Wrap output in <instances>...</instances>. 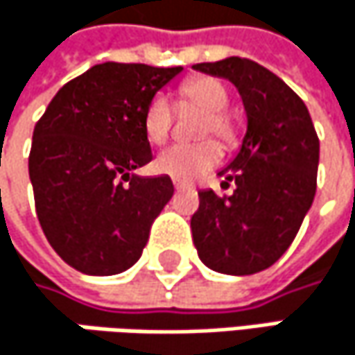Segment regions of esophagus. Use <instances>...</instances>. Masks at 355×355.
<instances>
[{
  "label": "esophagus",
  "instance_id": "esophagus-1",
  "mask_svg": "<svg viewBox=\"0 0 355 355\" xmlns=\"http://www.w3.org/2000/svg\"><path fill=\"white\" fill-rule=\"evenodd\" d=\"M175 189H177V191H184V189H189V184H184V182H180V180H175Z\"/></svg>",
  "mask_w": 355,
  "mask_h": 355
}]
</instances>
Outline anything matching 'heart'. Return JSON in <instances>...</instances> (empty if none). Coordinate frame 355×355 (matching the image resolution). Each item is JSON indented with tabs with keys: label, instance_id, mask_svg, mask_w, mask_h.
Segmentation results:
<instances>
[{
	"label": "heart",
	"instance_id": "b5f03b06",
	"mask_svg": "<svg viewBox=\"0 0 355 355\" xmlns=\"http://www.w3.org/2000/svg\"><path fill=\"white\" fill-rule=\"evenodd\" d=\"M230 103L226 86L216 78H191L187 80L178 90V105H193V107L205 110V116L201 119L199 135H216L224 144H234L236 129L230 116L224 112ZM173 127V108L164 96H156L144 114V129L152 144L166 141ZM224 152L220 144L216 141H199V144H175L166 148L158 160L156 168L162 175L177 178V180H195L205 175L214 166L220 164Z\"/></svg>",
	"mask_w": 355,
	"mask_h": 355
}]
</instances>
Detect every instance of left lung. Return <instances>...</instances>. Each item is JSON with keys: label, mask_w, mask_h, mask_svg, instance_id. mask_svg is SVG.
I'll list each match as a JSON object with an SVG mask.
<instances>
[{"label": "left lung", "mask_w": 355, "mask_h": 355, "mask_svg": "<svg viewBox=\"0 0 355 355\" xmlns=\"http://www.w3.org/2000/svg\"><path fill=\"white\" fill-rule=\"evenodd\" d=\"M193 69L232 82L247 112L241 150L218 173L236 189L230 197L199 191L193 243L209 269L252 275L288 250L313 205L319 137L300 96L263 65L228 57Z\"/></svg>", "instance_id": "obj_1"}]
</instances>
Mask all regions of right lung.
<instances>
[{
    "mask_svg": "<svg viewBox=\"0 0 355 355\" xmlns=\"http://www.w3.org/2000/svg\"><path fill=\"white\" fill-rule=\"evenodd\" d=\"M182 67L107 61L67 82L36 123L28 158L36 216L55 252L86 275L137 263L171 201L168 175L139 177L152 160L144 114Z\"/></svg>",
    "mask_w": 355,
    "mask_h": 355,
    "instance_id": "1",
    "label": "right lung"
}]
</instances>
